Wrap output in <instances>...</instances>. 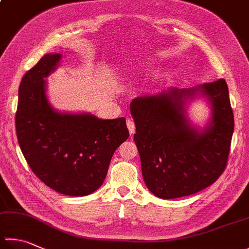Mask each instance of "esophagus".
Listing matches in <instances>:
<instances>
[{
    "label": "esophagus",
    "mask_w": 249,
    "mask_h": 249,
    "mask_svg": "<svg viewBox=\"0 0 249 249\" xmlns=\"http://www.w3.org/2000/svg\"><path fill=\"white\" fill-rule=\"evenodd\" d=\"M126 126H128L130 134L131 135L134 134V132H135V124L133 123V120H130V119L126 120Z\"/></svg>",
    "instance_id": "1"
}]
</instances>
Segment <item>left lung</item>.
<instances>
[{
    "label": "left lung",
    "mask_w": 249,
    "mask_h": 249,
    "mask_svg": "<svg viewBox=\"0 0 249 249\" xmlns=\"http://www.w3.org/2000/svg\"><path fill=\"white\" fill-rule=\"evenodd\" d=\"M197 92L213 105L211 126L198 134L187 124L185 98ZM145 184L163 199L189 196L212 185L227 168L234 116L224 79L189 90L171 89L131 102Z\"/></svg>",
    "instance_id": "1"
}]
</instances>
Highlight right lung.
Segmentation results:
<instances>
[{
    "mask_svg": "<svg viewBox=\"0 0 249 249\" xmlns=\"http://www.w3.org/2000/svg\"><path fill=\"white\" fill-rule=\"evenodd\" d=\"M62 55L46 54L22 77L16 111L18 143L28 165L51 189L86 196L105 180L112 155L129 138L125 118L102 120L90 114L56 112L45 80Z\"/></svg>",
    "mask_w": 249,
    "mask_h": 249,
    "instance_id": "obj_1",
    "label": "right lung"
}]
</instances>
